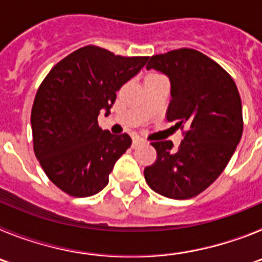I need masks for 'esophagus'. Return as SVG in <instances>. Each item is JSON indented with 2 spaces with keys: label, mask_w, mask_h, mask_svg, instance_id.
Listing matches in <instances>:
<instances>
[{
  "label": "esophagus",
  "mask_w": 262,
  "mask_h": 262,
  "mask_svg": "<svg viewBox=\"0 0 262 262\" xmlns=\"http://www.w3.org/2000/svg\"><path fill=\"white\" fill-rule=\"evenodd\" d=\"M143 140L140 138H134V142H133V148H136L139 147V145L142 144Z\"/></svg>",
  "instance_id": "1"
}]
</instances>
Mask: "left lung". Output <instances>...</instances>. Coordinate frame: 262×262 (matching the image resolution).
I'll list each match as a JSON object with an SVG mask.
<instances>
[{
    "mask_svg": "<svg viewBox=\"0 0 262 262\" xmlns=\"http://www.w3.org/2000/svg\"><path fill=\"white\" fill-rule=\"evenodd\" d=\"M147 69L170 81L168 122L187 127L178 149L154 142L157 159L144 169L148 186L173 200L202 193L223 172L243 134L242 99L235 81L217 62L191 48L149 57Z\"/></svg>",
    "mask_w": 262,
    "mask_h": 262,
    "instance_id": "obj_1",
    "label": "left lung"
}]
</instances>
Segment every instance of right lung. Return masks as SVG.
Here are the masks:
<instances>
[{"instance_id": "right-lung-1", "label": "right lung", "mask_w": 262, "mask_h": 262, "mask_svg": "<svg viewBox=\"0 0 262 262\" xmlns=\"http://www.w3.org/2000/svg\"><path fill=\"white\" fill-rule=\"evenodd\" d=\"M148 57H123L86 46L53 67L31 110L34 152L47 177L72 196H90L108 184L117 160L133 143L98 126L110 114L117 92Z\"/></svg>"}]
</instances>
